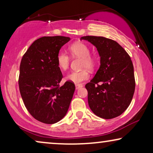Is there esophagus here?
<instances>
[{
	"mask_svg": "<svg viewBox=\"0 0 153 153\" xmlns=\"http://www.w3.org/2000/svg\"><path fill=\"white\" fill-rule=\"evenodd\" d=\"M75 87H76V90H78V89L80 88H82L83 87V85H81V84H76V85H75Z\"/></svg>",
	"mask_w": 153,
	"mask_h": 153,
	"instance_id": "obj_1",
	"label": "esophagus"
}]
</instances>
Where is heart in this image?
I'll return each mask as SVG.
<instances>
[{"label":"heart","instance_id":"heart-1","mask_svg":"<svg viewBox=\"0 0 153 153\" xmlns=\"http://www.w3.org/2000/svg\"><path fill=\"white\" fill-rule=\"evenodd\" d=\"M70 55L74 58H80L81 68L79 71H74L70 72L66 76V80L70 82L79 84L89 79L90 74L88 70H93L97 64V60L95 56L90 53V48L86 44L82 42H76L69 47ZM70 58L68 54L63 51H60L56 56V63L61 70L65 71L70 66ZM84 69H83L82 68Z\"/></svg>","mask_w":153,"mask_h":153}]
</instances>
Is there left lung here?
I'll return each instance as SVG.
<instances>
[{
  "mask_svg": "<svg viewBox=\"0 0 153 153\" xmlns=\"http://www.w3.org/2000/svg\"><path fill=\"white\" fill-rule=\"evenodd\" d=\"M82 39L95 46L100 56L99 70L85 85L88 105L100 118H116L127 109L134 93V73L130 56L113 39L97 36L82 37Z\"/></svg>",
  "mask_w": 153,
  "mask_h": 153,
  "instance_id": "left-lung-1",
  "label": "left lung"
}]
</instances>
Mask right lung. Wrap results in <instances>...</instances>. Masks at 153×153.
Wrapping results in <instances>:
<instances>
[{
	"label": "right lung",
	"mask_w": 153,
	"mask_h": 153,
	"mask_svg": "<svg viewBox=\"0 0 153 153\" xmlns=\"http://www.w3.org/2000/svg\"><path fill=\"white\" fill-rule=\"evenodd\" d=\"M68 37H42L30 46L20 63L19 87L24 105L35 119L53 124L65 116L75 91L74 83L62 86L56 56Z\"/></svg>",
	"instance_id": "right-lung-1"
}]
</instances>
